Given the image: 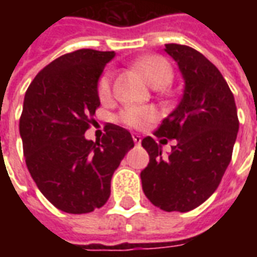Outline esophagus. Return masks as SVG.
Returning a JSON list of instances; mask_svg holds the SVG:
<instances>
[{
	"mask_svg": "<svg viewBox=\"0 0 257 257\" xmlns=\"http://www.w3.org/2000/svg\"><path fill=\"white\" fill-rule=\"evenodd\" d=\"M132 139H134L135 145H140V143H142V136H140V135L134 134L132 135Z\"/></svg>",
	"mask_w": 257,
	"mask_h": 257,
	"instance_id": "1",
	"label": "esophagus"
}]
</instances>
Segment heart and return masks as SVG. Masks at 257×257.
Instances as JSON below:
<instances>
[{
    "instance_id": "1",
    "label": "heart",
    "mask_w": 257,
    "mask_h": 257,
    "mask_svg": "<svg viewBox=\"0 0 257 257\" xmlns=\"http://www.w3.org/2000/svg\"><path fill=\"white\" fill-rule=\"evenodd\" d=\"M143 78L154 88L156 85H167L172 77V70L165 59L158 56H146L135 64ZM101 100H107L111 95V75L104 73L97 86ZM156 119V110L147 106H131L123 108L119 114V121L129 128H143Z\"/></svg>"
}]
</instances>
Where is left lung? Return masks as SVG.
<instances>
[{
	"mask_svg": "<svg viewBox=\"0 0 257 257\" xmlns=\"http://www.w3.org/2000/svg\"><path fill=\"white\" fill-rule=\"evenodd\" d=\"M164 51L178 63L184 88L156 136L175 139L176 146L162 156V146L153 138L142 140L150 162L140 179L157 208L189 212L217 189L231 161L239 122L234 96L215 64L186 45L167 44Z\"/></svg>",
	"mask_w": 257,
	"mask_h": 257,
	"instance_id": "left-lung-1",
	"label": "left lung"
}]
</instances>
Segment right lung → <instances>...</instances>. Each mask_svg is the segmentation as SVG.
I'll use <instances>...</instances> for the list:
<instances>
[{"instance_id":"obj_1","label":"right lung","mask_w":257,"mask_h":257,"mask_svg":"<svg viewBox=\"0 0 257 257\" xmlns=\"http://www.w3.org/2000/svg\"><path fill=\"white\" fill-rule=\"evenodd\" d=\"M114 56L93 49L66 53L37 74L25 95L19 131L26 165L44 197L67 213L106 204L112 175L135 146L114 123L101 139L85 138L100 106L99 79Z\"/></svg>"}]
</instances>
